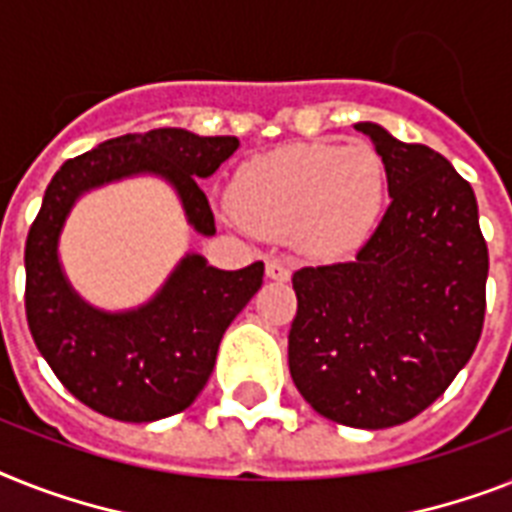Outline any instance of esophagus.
Instances as JSON below:
<instances>
[{"label": "esophagus", "mask_w": 512, "mask_h": 512, "mask_svg": "<svg viewBox=\"0 0 512 512\" xmlns=\"http://www.w3.org/2000/svg\"><path fill=\"white\" fill-rule=\"evenodd\" d=\"M265 276L270 281H289L292 278V265L286 263V260H278V257H270L268 263H265Z\"/></svg>", "instance_id": "esophagus-1"}]
</instances>
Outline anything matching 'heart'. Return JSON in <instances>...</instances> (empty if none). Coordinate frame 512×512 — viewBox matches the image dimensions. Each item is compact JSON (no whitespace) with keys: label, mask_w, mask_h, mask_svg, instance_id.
<instances>
[{"label":"heart","mask_w":512,"mask_h":512,"mask_svg":"<svg viewBox=\"0 0 512 512\" xmlns=\"http://www.w3.org/2000/svg\"><path fill=\"white\" fill-rule=\"evenodd\" d=\"M384 194V160L371 144L315 141L244 162L231 184V207L257 234H294L307 255L342 257L371 236Z\"/></svg>","instance_id":"b5f03b06"}]
</instances>
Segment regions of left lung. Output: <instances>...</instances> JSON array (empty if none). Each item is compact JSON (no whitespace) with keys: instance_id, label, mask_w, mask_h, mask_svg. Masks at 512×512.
Instances as JSON below:
<instances>
[{"instance_id":"left-lung-1","label":"left lung","mask_w":512,"mask_h":512,"mask_svg":"<svg viewBox=\"0 0 512 512\" xmlns=\"http://www.w3.org/2000/svg\"><path fill=\"white\" fill-rule=\"evenodd\" d=\"M384 160L389 207L352 263L294 273L289 371L315 413L389 429L423 413L479 344L489 252L471 184L423 144L355 123Z\"/></svg>"}]
</instances>
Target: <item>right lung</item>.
<instances>
[{"label":"right lung","instance_id":"1","mask_svg":"<svg viewBox=\"0 0 512 512\" xmlns=\"http://www.w3.org/2000/svg\"><path fill=\"white\" fill-rule=\"evenodd\" d=\"M236 149V136L155 128L102 141L49 181L26 242L28 328L54 376L91 410L128 423L186 410L213 373L226 328L263 286L265 265L220 270L186 252L144 305L102 310L73 289L62 268L60 236L70 210L89 191L155 176L176 191L186 223L213 236V210L197 181L213 176Z\"/></svg>","mask_w":512,"mask_h":512}]
</instances>
